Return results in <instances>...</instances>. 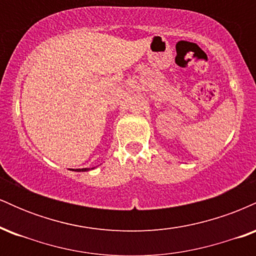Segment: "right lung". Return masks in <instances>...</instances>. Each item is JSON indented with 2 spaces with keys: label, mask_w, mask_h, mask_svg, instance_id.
Masks as SVG:
<instances>
[{
  "label": "right lung",
  "mask_w": 256,
  "mask_h": 256,
  "mask_svg": "<svg viewBox=\"0 0 256 256\" xmlns=\"http://www.w3.org/2000/svg\"><path fill=\"white\" fill-rule=\"evenodd\" d=\"M95 167H92L91 170H94ZM72 171H76V172H86V171H90V168H77V170H72Z\"/></svg>",
  "instance_id": "add662e5"
}]
</instances>
